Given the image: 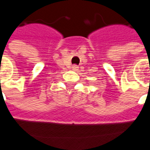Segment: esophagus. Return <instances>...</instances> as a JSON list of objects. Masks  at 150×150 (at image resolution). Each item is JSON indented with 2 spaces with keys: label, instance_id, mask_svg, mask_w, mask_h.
<instances>
[{
  "label": "esophagus",
  "instance_id": "34e87169",
  "mask_svg": "<svg viewBox=\"0 0 150 150\" xmlns=\"http://www.w3.org/2000/svg\"><path fill=\"white\" fill-rule=\"evenodd\" d=\"M78 69H79V67H78V65H76V64H74V65L72 66V69L75 70V71L78 70Z\"/></svg>",
  "mask_w": 150,
  "mask_h": 150
}]
</instances>
